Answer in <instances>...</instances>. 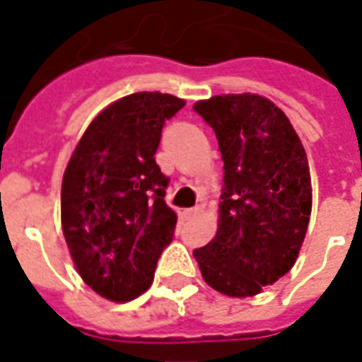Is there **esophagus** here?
<instances>
[{"label": "esophagus", "mask_w": 362, "mask_h": 362, "mask_svg": "<svg viewBox=\"0 0 362 362\" xmlns=\"http://www.w3.org/2000/svg\"><path fill=\"white\" fill-rule=\"evenodd\" d=\"M197 213H199V209H197V207H192V209H184V211H182V215H184L186 219H189V217H196Z\"/></svg>", "instance_id": "obj_1"}]
</instances>
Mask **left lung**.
Instances as JSON below:
<instances>
[{"label": "left lung", "instance_id": "obj_1", "mask_svg": "<svg viewBox=\"0 0 362 362\" xmlns=\"http://www.w3.org/2000/svg\"><path fill=\"white\" fill-rule=\"evenodd\" d=\"M194 110L213 127L225 163L217 235L194 250L205 283L259 295L295 266L312 211L308 158L295 127L266 96L217 95Z\"/></svg>", "mask_w": 362, "mask_h": 362}]
</instances>
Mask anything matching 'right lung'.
<instances>
[{"label": "right lung", "mask_w": 362, "mask_h": 362, "mask_svg": "<svg viewBox=\"0 0 362 362\" xmlns=\"http://www.w3.org/2000/svg\"><path fill=\"white\" fill-rule=\"evenodd\" d=\"M186 100L134 93L98 112L62 182V228L75 269L96 295L127 303L153 283L176 213L155 163L160 132Z\"/></svg>", "instance_id": "1"}]
</instances>
